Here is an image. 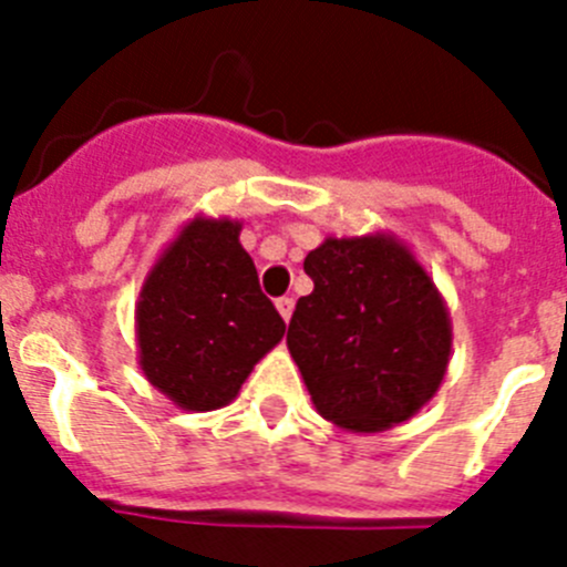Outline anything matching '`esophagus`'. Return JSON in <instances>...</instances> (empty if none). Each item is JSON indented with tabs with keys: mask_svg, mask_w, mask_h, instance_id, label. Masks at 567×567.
Instances as JSON below:
<instances>
[{
	"mask_svg": "<svg viewBox=\"0 0 567 567\" xmlns=\"http://www.w3.org/2000/svg\"><path fill=\"white\" fill-rule=\"evenodd\" d=\"M275 307H278L280 318H284V320H289V318H292V309H295V298H278V300H275Z\"/></svg>",
	"mask_w": 567,
	"mask_h": 567,
	"instance_id": "1",
	"label": "esophagus"
}]
</instances>
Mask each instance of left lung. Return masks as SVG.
Here are the masks:
<instances>
[{
	"label": "left lung",
	"mask_w": 567,
	"mask_h": 567,
	"mask_svg": "<svg viewBox=\"0 0 567 567\" xmlns=\"http://www.w3.org/2000/svg\"><path fill=\"white\" fill-rule=\"evenodd\" d=\"M303 269L315 289L295 307L287 346L315 409L360 434L414 417L452 354V320L429 272L380 233L327 238Z\"/></svg>",
	"instance_id": "1"
}]
</instances>
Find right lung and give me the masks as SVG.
I'll list each match as a JSON object with an SVG mask.
<instances>
[{
    "label": "right lung",
    "mask_w": 567,
    "mask_h": 567,
    "mask_svg": "<svg viewBox=\"0 0 567 567\" xmlns=\"http://www.w3.org/2000/svg\"><path fill=\"white\" fill-rule=\"evenodd\" d=\"M238 235L229 218H193L155 260L135 303L144 378L187 412L233 403L287 332Z\"/></svg>",
    "instance_id": "add662e5"
}]
</instances>
